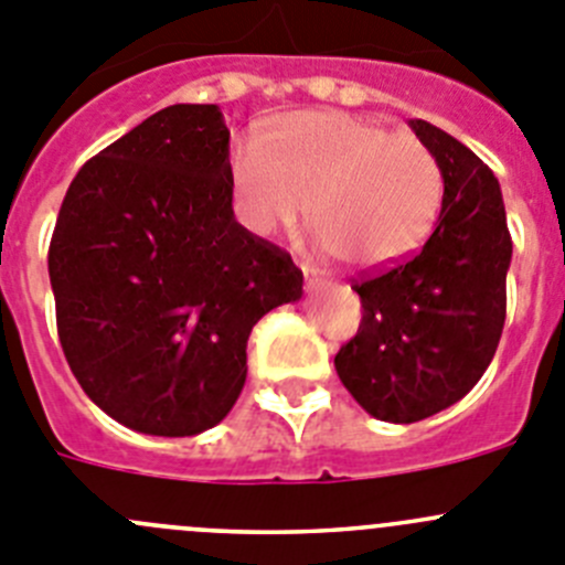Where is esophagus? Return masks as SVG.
I'll return each instance as SVG.
<instances>
[{
  "mask_svg": "<svg viewBox=\"0 0 565 565\" xmlns=\"http://www.w3.org/2000/svg\"><path fill=\"white\" fill-rule=\"evenodd\" d=\"M305 286H308V291H316V288L324 286V279H319V277H316V274L305 271Z\"/></svg>",
  "mask_w": 565,
  "mask_h": 565,
  "instance_id": "esophagus-1",
  "label": "esophagus"
}]
</instances>
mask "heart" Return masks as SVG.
Masks as SVG:
<instances>
[{
  "label": "heart",
  "mask_w": 565,
  "mask_h": 565,
  "mask_svg": "<svg viewBox=\"0 0 565 565\" xmlns=\"http://www.w3.org/2000/svg\"><path fill=\"white\" fill-rule=\"evenodd\" d=\"M235 213L271 238L308 213L321 255L352 271H383L411 257L433 230L444 180L435 154L411 132H388L341 110L277 118L257 143L230 149Z\"/></svg>",
  "instance_id": "obj_1"
}]
</instances>
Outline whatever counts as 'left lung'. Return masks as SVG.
<instances>
[{
    "label": "left lung",
    "mask_w": 565,
    "mask_h": 565,
    "mask_svg": "<svg viewBox=\"0 0 565 565\" xmlns=\"http://www.w3.org/2000/svg\"><path fill=\"white\" fill-rule=\"evenodd\" d=\"M411 130L440 166L438 222L411 260L354 282L363 321L335 354L354 402L394 424L455 405L486 374L502 338L513 255L493 171L429 121L411 118Z\"/></svg>",
    "instance_id": "left-lung-1"
}]
</instances>
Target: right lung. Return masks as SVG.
<instances>
[{"label": "right lung", "mask_w": 565, "mask_h": 565, "mask_svg": "<svg viewBox=\"0 0 565 565\" xmlns=\"http://www.w3.org/2000/svg\"><path fill=\"white\" fill-rule=\"evenodd\" d=\"M57 335L94 405L147 435L216 427L246 341L302 297L291 255L235 222L218 105H171L90 158L50 244Z\"/></svg>", "instance_id": "add662e5"}]
</instances>
